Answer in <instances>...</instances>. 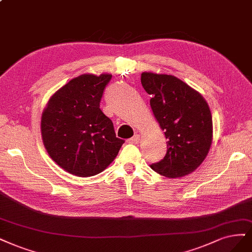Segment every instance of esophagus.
<instances>
[{"label":"esophagus","instance_id":"34e87169","mask_svg":"<svg viewBox=\"0 0 252 252\" xmlns=\"http://www.w3.org/2000/svg\"><path fill=\"white\" fill-rule=\"evenodd\" d=\"M138 142H140V135L138 134L133 135L132 137H130L128 140V143H130V144H137Z\"/></svg>","mask_w":252,"mask_h":252}]
</instances>
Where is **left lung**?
Segmentation results:
<instances>
[{"label":"left lung","instance_id":"obj_1","mask_svg":"<svg viewBox=\"0 0 252 252\" xmlns=\"http://www.w3.org/2000/svg\"><path fill=\"white\" fill-rule=\"evenodd\" d=\"M141 82L148 93L155 119L164 131L167 153L151 164L169 178L186 176L206 158L213 141V120L200 94L172 75L145 72Z\"/></svg>","mask_w":252,"mask_h":252}]
</instances>
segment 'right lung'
<instances>
[{
	"label": "right lung",
	"mask_w": 252,
	"mask_h": 252,
	"mask_svg": "<svg viewBox=\"0 0 252 252\" xmlns=\"http://www.w3.org/2000/svg\"><path fill=\"white\" fill-rule=\"evenodd\" d=\"M110 74H83L52 96L41 116V136L51 158L73 175L99 174L116 158L124 140L100 109Z\"/></svg>",
	"instance_id": "add662e5"
}]
</instances>
